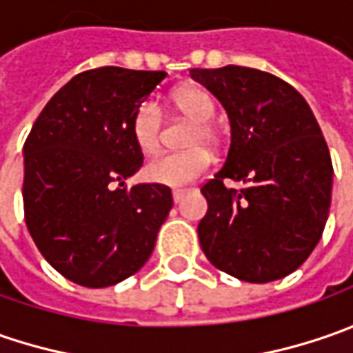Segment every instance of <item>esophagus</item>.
<instances>
[{"label": "esophagus", "instance_id": "obj_1", "mask_svg": "<svg viewBox=\"0 0 353 353\" xmlns=\"http://www.w3.org/2000/svg\"><path fill=\"white\" fill-rule=\"evenodd\" d=\"M186 192H188V188H174V190H172V200H174V202H181V200L186 196Z\"/></svg>", "mask_w": 353, "mask_h": 353}]
</instances>
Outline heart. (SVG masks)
<instances>
[{
    "label": "heart",
    "instance_id": "1",
    "mask_svg": "<svg viewBox=\"0 0 353 353\" xmlns=\"http://www.w3.org/2000/svg\"><path fill=\"white\" fill-rule=\"evenodd\" d=\"M172 105L194 121V129L188 135V147H194L184 153H167L151 159L145 167V174L149 181L165 186H183L194 181L204 170L210 167L212 155L196 145H216L218 131L212 125L216 117V102L214 96L206 88L200 86H186L176 90L170 98ZM131 135L137 149L143 155H153L163 135V116L161 110L153 102H143L135 116L131 119Z\"/></svg>",
    "mask_w": 353,
    "mask_h": 353
}]
</instances>
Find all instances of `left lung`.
Masks as SVG:
<instances>
[{
  "mask_svg": "<svg viewBox=\"0 0 353 353\" xmlns=\"http://www.w3.org/2000/svg\"><path fill=\"white\" fill-rule=\"evenodd\" d=\"M222 102L232 125L224 167L202 186L208 212L200 248L214 267L248 283L287 277L324 232L332 159L306 100L277 76L245 68H192ZM232 178L246 186L225 189Z\"/></svg>",
  "mask_w": 353,
  "mask_h": 353,
  "instance_id": "left-lung-1",
  "label": "left lung"
}]
</instances>
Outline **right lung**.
<instances>
[{"instance_id": "right-lung-1", "label": "right lung", "mask_w": 353, "mask_h": 353, "mask_svg": "<svg viewBox=\"0 0 353 353\" xmlns=\"http://www.w3.org/2000/svg\"><path fill=\"white\" fill-rule=\"evenodd\" d=\"M167 72L103 66L76 74L43 108L23 147L27 230L62 277L88 289L137 273L172 208L141 169L131 119Z\"/></svg>"}]
</instances>
